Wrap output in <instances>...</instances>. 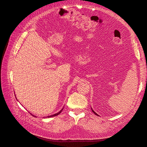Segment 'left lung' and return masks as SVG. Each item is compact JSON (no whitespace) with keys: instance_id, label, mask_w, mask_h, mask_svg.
Wrapping results in <instances>:
<instances>
[{"instance_id":"8db88e82","label":"left lung","mask_w":147,"mask_h":147,"mask_svg":"<svg viewBox=\"0 0 147 147\" xmlns=\"http://www.w3.org/2000/svg\"><path fill=\"white\" fill-rule=\"evenodd\" d=\"M91 109H92V108H91ZM92 112H93L95 115H97V116H98V115L97 114V113H95V111H94L93 110H92Z\"/></svg>"}]
</instances>
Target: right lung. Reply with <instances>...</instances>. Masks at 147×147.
I'll return each mask as SVG.
<instances>
[{
    "instance_id": "add662e5",
    "label": "right lung",
    "mask_w": 147,
    "mask_h": 147,
    "mask_svg": "<svg viewBox=\"0 0 147 147\" xmlns=\"http://www.w3.org/2000/svg\"><path fill=\"white\" fill-rule=\"evenodd\" d=\"M63 110V108H62L61 109V110L59 111V112H58V113H56V114H54V115H50V116H47V117H45V118H51V117H53V116H57V115H59L60 114V113L62 111V110ZM32 115V114H31ZM33 116H35V117H36V116H34V115H32Z\"/></svg>"
}]
</instances>
